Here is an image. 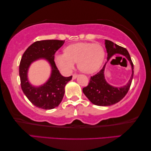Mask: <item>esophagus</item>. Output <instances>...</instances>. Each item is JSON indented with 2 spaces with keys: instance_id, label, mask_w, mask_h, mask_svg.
Here are the masks:
<instances>
[{
  "instance_id": "1",
  "label": "esophagus",
  "mask_w": 151,
  "mask_h": 151,
  "mask_svg": "<svg viewBox=\"0 0 151 151\" xmlns=\"http://www.w3.org/2000/svg\"><path fill=\"white\" fill-rule=\"evenodd\" d=\"M77 77H78V74H77V73H74L73 75V77H72V78H73V80H74V79H76V78H77Z\"/></svg>"
}]
</instances>
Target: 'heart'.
I'll return each mask as SVG.
<instances>
[{
	"instance_id": "1",
	"label": "heart",
	"mask_w": 151,
	"mask_h": 151,
	"mask_svg": "<svg viewBox=\"0 0 151 151\" xmlns=\"http://www.w3.org/2000/svg\"><path fill=\"white\" fill-rule=\"evenodd\" d=\"M105 50L98 43H78L67 47L65 53L56 54L55 63L62 72L70 73L78 62L83 72L91 73L97 71L104 61Z\"/></svg>"
}]
</instances>
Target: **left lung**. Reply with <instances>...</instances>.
Returning a JSON list of instances; mask_svg holds the SVG:
<instances>
[{
    "label": "left lung",
    "instance_id": "1",
    "mask_svg": "<svg viewBox=\"0 0 151 151\" xmlns=\"http://www.w3.org/2000/svg\"><path fill=\"white\" fill-rule=\"evenodd\" d=\"M105 47L108 53V61L111 57L116 53L122 54L129 60L132 66V73L128 83L122 88L113 87L108 84L106 81L104 74L106 63L98 73L91 76L88 85L83 88V92L92 104L100 106H111L120 102L129 90L134 74V65L127 49L106 39L105 40Z\"/></svg>",
    "mask_w": 151,
    "mask_h": 151
}]
</instances>
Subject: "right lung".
<instances>
[{
  "label": "right lung",
  "mask_w": 151,
  "mask_h": 151,
  "mask_svg": "<svg viewBox=\"0 0 151 151\" xmlns=\"http://www.w3.org/2000/svg\"><path fill=\"white\" fill-rule=\"evenodd\" d=\"M65 43L61 40H43L33 43L27 49L22 56L19 65L21 86L24 95L36 107L51 110L58 107L65 93V86L72 76L65 78L61 75L55 65V53ZM45 58L52 68L50 78L40 87H33L27 80V71L33 61Z\"/></svg>",
  "instance_id": "obj_1"
}]
</instances>
